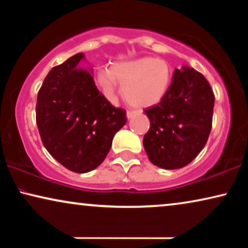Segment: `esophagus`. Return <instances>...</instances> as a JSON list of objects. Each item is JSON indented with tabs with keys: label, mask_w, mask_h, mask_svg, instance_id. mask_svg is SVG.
Instances as JSON below:
<instances>
[{
	"label": "esophagus",
	"mask_w": 248,
	"mask_h": 248,
	"mask_svg": "<svg viewBox=\"0 0 248 248\" xmlns=\"http://www.w3.org/2000/svg\"><path fill=\"white\" fill-rule=\"evenodd\" d=\"M135 114H137V113H135L134 110H127V111H126V117H127V118H132V117L134 116Z\"/></svg>",
	"instance_id": "esophagus-1"
}]
</instances>
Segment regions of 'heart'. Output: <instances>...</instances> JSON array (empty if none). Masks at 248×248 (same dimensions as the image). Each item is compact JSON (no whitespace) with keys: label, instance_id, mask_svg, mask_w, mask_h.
Segmentation results:
<instances>
[{"label":"heart","instance_id":"b5f03b06","mask_svg":"<svg viewBox=\"0 0 248 248\" xmlns=\"http://www.w3.org/2000/svg\"><path fill=\"white\" fill-rule=\"evenodd\" d=\"M171 79L169 64L155 57L117 63L98 73V81L108 97L115 96L117 83H121L124 99L134 107H150L160 103Z\"/></svg>","mask_w":248,"mask_h":248}]
</instances>
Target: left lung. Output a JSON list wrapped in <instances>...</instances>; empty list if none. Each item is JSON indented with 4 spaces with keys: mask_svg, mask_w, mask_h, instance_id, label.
<instances>
[{
    "mask_svg": "<svg viewBox=\"0 0 248 248\" xmlns=\"http://www.w3.org/2000/svg\"><path fill=\"white\" fill-rule=\"evenodd\" d=\"M215 94L202 73L191 67L175 70L160 103L144 109L150 128L143 145L152 164L178 169L195 159L212 127Z\"/></svg>",
    "mask_w": 248,
    "mask_h": 248,
    "instance_id": "left-lung-1",
    "label": "left lung"
}]
</instances>
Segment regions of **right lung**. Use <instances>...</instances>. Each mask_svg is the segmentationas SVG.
I'll list each match as a JSON object with an SVG mask.
<instances>
[{
    "label": "right lung",
    "mask_w": 248,
    "mask_h": 248,
    "mask_svg": "<svg viewBox=\"0 0 248 248\" xmlns=\"http://www.w3.org/2000/svg\"><path fill=\"white\" fill-rule=\"evenodd\" d=\"M82 53L54 66L40 87L36 123L44 147L74 172L97 168L127 118L97 89L88 71L77 69Z\"/></svg>",
    "instance_id": "obj_1"
}]
</instances>
